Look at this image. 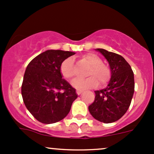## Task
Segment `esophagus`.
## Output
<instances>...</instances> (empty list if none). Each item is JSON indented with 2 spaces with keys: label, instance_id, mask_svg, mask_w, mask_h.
Listing matches in <instances>:
<instances>
[{
  "label": "esophagus",
  "instance_id": "34e87169",
  "mask_svg": "<svg viewBox=\"0 0 154 154\" xmlns=\"http://www.w3.org/2000/svg\"><path fill=\"white\" fill-rule=\"evenodd\" d=\"M76 92H77V95H80L83 91H81V90H77V91H76Z\"/></svg>",
  "mask_w": 154,
  "mask_h": 154
}]
</instances>
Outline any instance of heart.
<instances>
[{
  "instance_id": "obj_1",
  "label": "heart",
  "mask_w": 154,
  "mask_h": 154,
  "mask_svg": "<svg viewBox=\"0 0 154 154\" xmlns=\"http://www.w3.org/2000/svg\"><path fill=\"white\" fill-rule=\"evenodd\" d=\"M82 60L88 63L90 66L87 78H75L72 81V85L76 89L83 90L95 87L99 82V84H106L111 77V70L109 67L103 63L102 59L98 55L88 53L83 55ZM61 72L63 77L67 79H71L75 75V67L73 59L68 58L63 61L61 65Z\"/></svg>"
}]
</instances>
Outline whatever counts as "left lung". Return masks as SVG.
<instances>
[{
  "instance_id": "8db88e82",
  "label": "left lung",
  "mask_w": 154,
  "mask_h": 154,
  "mask_svg": "<svg viewBox=\"0 0 154 154\" xmlns=\"http://www.w3.org/2000/svg\"><path fill=\"white\" fill-rule=\"evenodd\" d=\"M95 51L107 60L111 78L106 87L95 91V100L88 109L98 121L112 123L124 116L130 107L135 91L134 74L131 66L122 56L102 48Z\"/></svg>"
}]
</instances>
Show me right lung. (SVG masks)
Here are the masks:
<instances>
[{
  "label": "right lung",
  "instance_id": "1",
  "mask_svg": "<svg viewBox=\"0 0 154 154\" xmlns=\"http://www.w3.org/2000/svg\"><path fill=\"white\" fill-rule=\"evenodd\" d=\"M75 52L48 50L39 54L26 66L22 95L27 110L38 121L53 124L65 118L77 95L63 79L61 65Z\"/></svg>",
  "mask_w": 154,
  "mask_h": 154
}]
</instances>
